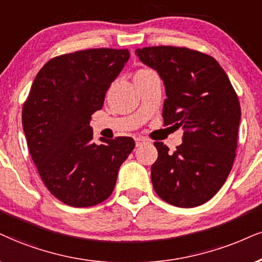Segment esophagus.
Segmentation results:
<instances>
[{"label":"esophagus","instance_id":"34e87169","mask_svg":"<svg viewBox=\"0 0 262 262\" xmlns=\"http://www.w3.org/2000/svg\"><path fill=\"white\" fill-rule=\"evenodd\" d=\"M135 141H136V147H141V146H143V144L148 143V140H146L144 137H137V138H135Z\"/></svg>","mask_w":262,"mask_h":262}]
</instances>
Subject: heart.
I'll return each mask as SVG.
<instances>
[{"label":"heart","instance_id":"b5f03b06","mask_svg":"<svg viewBox=\"0 0 262 262\" xmlns=\"http://www.w3.org/2000/svg\"><path fill=\"white\" fill-rule=\"evenodd\" d=\"M149 73H151V70H149V69H140V70H137L136 74H135V76L144 75V74H149Z\"/></svg>","mask_w":262,"mask_h":262}]
</instances>
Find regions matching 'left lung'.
<instances>
[{
  "instance_id": "1",
  "label": "left lung",
  "mask_w": 262,
  "mask_h": 262,
  "mask_svg": "<svg viewBox=\"0 0 262 262\" xmlns=\"http://www.w3.org/2000/svg\"><path fill=\"white\" fill-rule=\"evenodd\" d=\"M135 53L165 86L164 124L185 128L173 153L154 142L153 188L179 208L204 204L224 185L235 158L241 104L230 79L215 58L185 47H144Z\"/></svg>"
}]
</instances>
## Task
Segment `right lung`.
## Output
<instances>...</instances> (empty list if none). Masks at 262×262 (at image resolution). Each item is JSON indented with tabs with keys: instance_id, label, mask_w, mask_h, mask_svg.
<instances>
[{
	"instance_id": "1",
	"label": "right lung",
	"mask_w": 262,
	"mask_h": 262,
	"mask_svg": "<svg viewBox=\"0 0 262 262\" xmlns=\"http://www.w3.org/2000/svg\"><path fill=\"white\" fill-rule=\"evenodd\" d=\"M130 58L128 50L95 48L48 60L23 106V128L42 181L64 204L87 208L114 190L134 150L131 137L93 142L91 116Z\"/></svg>"
}]
</instances>
